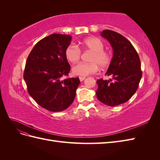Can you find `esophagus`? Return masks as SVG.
<instances>
[{"mask_svg":"<svg viewBox=\"0 0 160 160\" xmlns=\"http://www.w3.org/2000/svg\"><path fill=\"white\" fill-rule=\"evenodd\" d=\"M85 79V77H79V80L81 81H84Z\"/></svg>","mask_w":160,"mask_h":160,"instance_id":"34e87169","label":"esophagus"}]
</instances>
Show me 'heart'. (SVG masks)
Listing matches in <instances>:
<instances>
[{"instance_id":"heart-1","label":"heart","mask_w":160,"mask_h":160,"mask_svg":"<svg viewBox=\"0 0 160 160\" xmlns=\"http://www.w3.org/2000/svg\"><path fill=\"white\" fill-rule=\"evenodd\" d=\"M81 46L84 49L92 51L89 61L91 62H80L72 67V73L77 76L85 77L93 74L99 69V66L105 69L108 67L112 60L111 53L104 50V43L97 37L85 38L81 42ZM65 55L67 61L75 63L81 58V51L76 45L71 43L67 47Z\"/></svg>"}]
</instances>
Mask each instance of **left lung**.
Masks as SVG:
<instances>
[{
  "label": "left lung",
  "mask_w": 160,
  "mask_h": 160,
  "mask_svg": "<svg viewBox=\"0 0 160 160\" xmlns=\"http://www.w3.org/2000/svg\"><path fill=\"white\" fill-rule=\"evenodd\" d=\"M101 35L113 48V58L105 74L112 79L97 80L96 95L105 105H119L127 102L138 88L142 76L140 59L132 43L119 33L104 30Z\"/></svg>",
  "instance_id": "obj_1"
}]
</instances>
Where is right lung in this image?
<instances>
[{
    "mask_svg": "<svg viewBox=\"0 0 160 160\" xmlns=\"http://www.w3.org/2000/svg\"><path fill=\"white\" fill-rule=\"evenodd\" d=\"M69 35L52 34L38 41L28 55L23 77L28 92L36 102L52 112L66 109L74 101L79 77L67 78L71 67L65 51Z\"/></svg>",
    "mask_w": 160,
    "mask_h": 160,
    "instance_id": "1",
    "label": "right lung"
}]
</instances>
